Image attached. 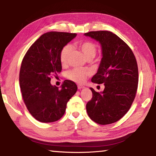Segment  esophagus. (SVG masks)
Instances as JSON below:
<instances>
[{
  "label": "esophagus",
  "instance_id": "obj_1",
  "mask_svg": "<svg viewBox=\"0 0 156 156\" xmlns=\"http://www.w3.org/2000/svg\"><path fill=\"white\" fill-rule=\"evenodd\" d=\"M83 88H84V86L80 85V84H78V89H83Z\"/></svg>",
  "mask_w": 156,
  "mask_h": 156
}]
</instances>
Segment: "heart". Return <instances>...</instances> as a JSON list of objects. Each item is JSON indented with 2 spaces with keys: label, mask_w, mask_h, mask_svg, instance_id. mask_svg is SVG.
Returning <instances> with one entry per match:
<instances>
[{
  "label": "heart",
  "mask_w": 156,
  "mask_h": 156,
  "mask_svg": "<svg viewBox=\"0 0 156 156\" xmlns=\"http://www.w3.org/2000/svg\"><path fill=\"white\" fill-rule=\"evenodd\" d=\"M78 47L83 51L87 59L93 58L96 56L97 47L96 44L92 42H83V43L79 44ZM71 50H72V47L69 44H66L62 48L60 54V60L62 65H65L67 63ZM66 75L70 80L74 81L76 83H83L88 76L90 75V72L87 69H84L74 68L68 71Z\"/></svg>",
  "instance_id": "b5f03b06"
}]
</instances>
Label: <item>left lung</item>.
<instances>
[{"instance_id":"obj_1","label":"left lung","mask_w":156,"mask_h":156,"mask_svg":"<svg viewBox=\"0 0 156 156\" xmlns=\"http://www.w3.org/2000/svg\"><path fill=\"white\" fill-rule=\"evenodd\" d=\"M100 43L102 59L92 83H104L103 91L90 88L92 98L86 105L91 119L100 125L117 122L130 109L138 84L136 59L127 44L109 31L84 34Z\"/></svg>"}]
</instances>
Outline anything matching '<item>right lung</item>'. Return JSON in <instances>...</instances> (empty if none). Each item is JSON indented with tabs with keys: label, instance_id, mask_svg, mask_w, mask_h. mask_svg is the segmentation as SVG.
<instances>
[{
	"label": "right lung",
	"instance_id": "add662e5",
	"mask_svg": "<svg viewBox=\"0 0 156 156\" xmlns=\"http://www.w3.org/2000/svg\"><path fill=\"white\" fill-rule=\"evenodd\" d=\"M77 34L51 31L42 35L28 49L21 64L19 83L23 98L33 117L41 122L58 120L77 85L66 80L60 89L50 83L51 76L62 70L60 60L63 47Z\"/></svg>",
	"mask_w": 156,
	"mask_h": 156
}]
</instances>
